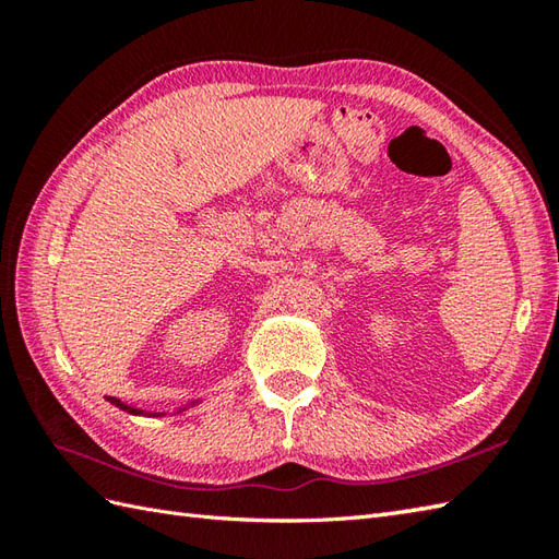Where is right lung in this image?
<instances>
[{
    "instance_id": "add662e5",
    "label": "right lung",
    "mask_w": 559,
    "mask_h": 559,
    "mask_svg": "<svg viewBox=\"0 0 559 559\" xmlns=\"http://www.w3.org/2000/svg\"><path fill=\"white\" fill-rule=\"evenodd\" d=\"M108 401L112 403V406H117L120 411H124V413H129V415H148V418H158V415H168V413H158V411H144V408H136V406H129V403H124V401H120V399H115V396H108ZM201 399H192V401H187L185 406L177 411V413H182V411H187V408H192V406H197Z\"/></svg>"
}]
</instances>
